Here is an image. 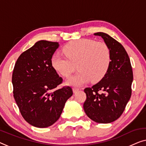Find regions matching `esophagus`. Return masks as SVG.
Here are the masks:
<instances>
[{
  "label": "esophagus",
  "mask_w": 146,
  "mask_h": 146,
  "mask_svg": "<svg viewBox=\"0 0 146 146\" xmlns=\"http://www.w3.org/2000/svg\"><path fill=\"white\" fill-rule=\"evenodd\" d=\"M72 90H73V92L74 93H76L78 90H79V89L78 88H74L73 89H72Z\"/></svg>",
  "instance_id": "1"
}]
</instances>
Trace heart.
<instances>
[{
    "mask_svg": "<svg viewBox=\"0 0 146 146\" xmlns=\"http://www.w3.org/2000/svg\"><path fill=\"white\" fill-rule=\"evenodd\" d=\"M62 51L66 56L54 54L51 58V65L60 75L68 77L77 64L79 71L66 82L70 86H82L90 80L92 82L100 81L111 64L110 50L102 42L86 39L76 40L66 44Z\"/></svg>",
    "mask_w": 146,
    "mask_h": 146,
    "instance_id": "b5f03b06",
    "label": "heart"
}]
</instances>
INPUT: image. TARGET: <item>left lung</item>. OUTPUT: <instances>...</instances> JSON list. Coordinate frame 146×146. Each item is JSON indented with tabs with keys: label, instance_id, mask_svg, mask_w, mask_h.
Masks as SVG:
<instances>
[{
	"label": "left lung",
	"instance_id": "obj_1",
	"mask_svg": "<svg viewBox=\"0 0 146 146\" xmlns=\"http://www.w3.org/2000/svg\"><path fill=\"white\" fill-rule=\"evenodd\" d=\"M111 52V64L105 76L92 88L84 90V111L98 123H111L121 116L130 100L133 72L130 60L121 44L107 33L98 32Z\"/></svg>",
	"mask_w": 146,
	"mask_h": 146
}]
</instances>
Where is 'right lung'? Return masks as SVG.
<instances>
[{"label":"right lung","mask_w":146,"mask_h":146,"mask_svg":"<svg viewBox=\"0 0 146 146\" xmlns=\"http://www.w3.org/2000/svg\"><path fill=\"white\" fill-rule=\"evenodd\" d=\"M57 42L41 40L20 54L12 74L14 98L24 119L35 127L46 128L60 118L72 96L70 87H56L62 79L51 65Z\"/></svg>","instance_id":"obj_1"}]
</instances>
